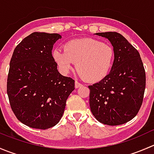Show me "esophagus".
<instances>
[{"instance_id": "34e87169", "label": "esophagus", "mask_w": 154, "mask_h": 154, "mask_svg": "<svg viewBox=\"0 0 154 154\" xmlns=\"http://www.w3.org/2000/svg\"><path fill=\"white\" fill-rule=\"evenodd\" d=\"M83 85L81 84V83H80L79 82L77 81H75V88H80V87H81Z\"/></svg>"}]
</instances>
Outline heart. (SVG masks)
<instances>
[{
    "label": "heart",
    "mask_w": 154,
    "mask_h": 154,
    "mask_svg": "<svg viewBox=\"0 0 154 154\" xmlns=\"http://www.w3.org/2000/svg\"><path fill=\"white\" fill-rule=\"evenodd\" d=\"M52 57L63 74L69 72L77 63L80 76L90 83L103 80L112 68L115 51L112 46L91 38H77L64 45V51L55 48Z\"/></svg>",
    "instance_id": "heart-1"
}]
</instances>
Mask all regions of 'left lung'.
Masks as SVG:
<instances>
[{"label": "left lung", "instance_id": "1", "mask_svg": "<svg viewBox=\"0 0 154 154\" xmlns=\"http://www.w3.org/2000/svg\"><path fill=\"white\" fill-rule=\"evenodd\" d=\"M113 46L115 60L109 74L91 86L89 105L99 122L120 125L133 119L142 104L146 85L145 71L139 51L120 33L97 32Z\"/></svg>", "mask_w": 154, "mask_h": 154}]
</instances>
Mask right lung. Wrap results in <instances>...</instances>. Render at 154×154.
Masks as SVG:
<instances>
[{
  "label": "right lung",
  "mask_w": 154,
  "mask_h": 154,
  "mask_svg": "<svg viewBox=\"0 0 154 154\" xmlns=\"http://www.w3.org/2000/svg\"><path fill=\"white\" fill-rule=\"evenodd\" d=\"M57 33L35 32L14 50L7 91L17 119L29 127L46 130L59 123L74 80L60 74L52 57Z\"/></svg>",
  "instance_id": "add662e5"
}]
</instances>
